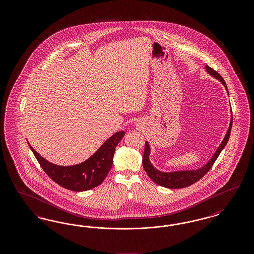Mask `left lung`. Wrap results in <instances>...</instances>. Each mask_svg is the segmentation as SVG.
<instances>
[{"label": "left lung", "instance_id": "obj_1", "mask_svg": "<svg viewBox=\"0 0 254 254\" xmlns=\"http://www.w3.org/2000/svg\"><path fill=\"white\" fill-rule=\"evenodd\" d=\"M205 68L206 72L208 73L210 76L217 79L218 81H220L223 84L228 92V95H229V90H228V87L226 85V82L221 77V75L216 72L215 70H213L212 68H210L208 65H205ZM231 127H232V113L230 114V127L228 128V131L226 133L223 141L218 146L216 151L214 152V154L212 155V157L210 158V160L207 163H205L202 168L197 169H187V170H176V171H161V170H159L153 166V164L150 161L149 156H150L151 149H150V145L148 144V142L146 141L144 157H143V167H144L145 172L147 173V175L149 176V178L152 181L164 188L183 189V188H187V187L192 185L198 180H200L205 173L211 169L212 165L216 161L219 154L228 144V141L230 139Z\"/></svg>", "mask_w": 254, "mask_h": 254}]
</instances>
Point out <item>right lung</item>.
<instances>
[{
	"label": "right lung",
	"mask_w": 254,
	"mask_h": 254,
	"mask_svg": "<svg viewBox=\"0 0 254 254\" xmlns=\"http://www.w3.org/2000/svg\"><path fill=\"white\" fill-rule=\"evenodd\" d=\"M124 136V131L114 133L90 157L73 166L55 165L42 157L29 143L28 145L42 169L53 181L64 189L80 192L94 189L105 180L112 168L115 147Z\"/></svg>",
	"instance_id": "add662e5"
}]
</instances>
